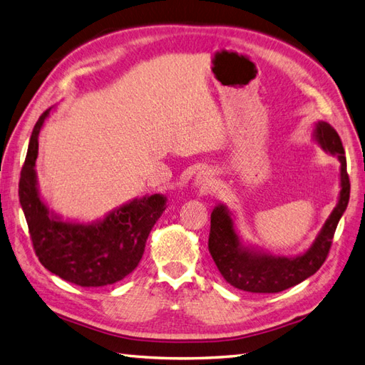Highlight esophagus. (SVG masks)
Returning a JSON list of instances; mask_svg holds the SVG:
<instances>
[{"mask_svg":"<svg viewBox=\"0 0 365 365\" xmlns=\"http://www.w3.org/2000/svg\"><path fill=\"white\" fill-rule=\"evenodd\" d=\"M193 184H195V187L200 189L201 192H209L214 189V178L207 172V170H201V172L197 173V178L195 181H193Z\"/></svg>","mask_w":365,"mask_h":365,"instance_id":"1","label":"esophagus"}]
</instances>
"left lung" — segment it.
I'll use <instances>...</instances> for the list:
<instances>
[{"label": "left lung", "mask_w": 365, "mask_h": 365, "mask_svg": "<svg viewBox=\"0 0 365 365\" xmlns=\"http://www.w3.org/2000/svg\"><path fill=\"white\" fill-rule=\"evenodd\" d=\"M314 140L341 162V192L333 212L322 226L317 237L304 253L277 256L244 244L236 228V215L226 205H217L210 214L209 253L226 282L236 289L255 294H277L294 287L317 272L329 253L337 223L350 200V180L341 137L327 121L314 128Z\"/></svg>", "instance_id": "left-lung-1"}]
</instances>
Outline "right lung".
<instances>
[{
	"mask_svg": "<svg viewBox=\"0 0 365 365\" xmlns=\"http://www.w3.org/2000/svg\"><path fill=\"white\" fill-rule=\"evenodd\" d=\"M51 109L32 129L19 184L32 245L40 264L62 279L81 287L114 284L139 265L153 226L167 207V197L155 193L134 198L88 223L56 214L40 195L36 172L38 134Z\"/></svg>",
	"mask_w": 365,
	"mask_h": 365,
	"instance_id": "right-lung-1",
	"label": "right lung"
}]
</instances>
